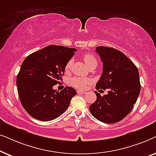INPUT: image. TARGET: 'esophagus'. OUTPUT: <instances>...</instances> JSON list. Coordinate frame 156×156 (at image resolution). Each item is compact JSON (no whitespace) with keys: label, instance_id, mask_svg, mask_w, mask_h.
I'll return each instance as SVG.
<instances>
[{"label":"esophagus","instance_id":"34e87169","mask_svg":"<svg viewBox=\"0 0 156 156\" xmlns=\"http://www.w3.org/2000/svg\"><path fill=\"white\" fill-rule=\"evenodd\" d=\"M77 94H86V91L77 90Z\"/></svg>","mask_w":156,"mask_h":156}]
</instances>
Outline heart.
Here are the masks:
<instances>
[{"label": "heart", "instance_id": "heart-1", "mask_svg": "<svg viewBox=\"0 0 156 156\" xmlns=\"http://www.w3.org/2000/svg\"><path fill=\"white\" fill-rule=\"evenodd\" d=\"M83 59H84V62L87 64V65L89 67V66L93 65V64L97 63V59L95 58V57L94 55L91 54H84L82 57ZM72 63H73V59H71L68 61V62L66 65L65 69L67 70L70 69V68L72 67ZM90 83V80L88 78H83V77H74L71 80V84L73 85L74 87L77 89H85Z\"/></svg>", "mask_w": 156, "mask_h": 156}]
</instances>
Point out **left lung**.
I'll return each instance as SVG.
<instances>
[{
    "instance_id": "left-lung-1",
    "label": "left lung",
    "mask_w": 156,
    "mask_h": 156,
    "mask_svg": "<svg viewBox=\"0 0 156 156\" xmlns=\"http://www.w3.org/2000/svg\"><path fill=\"white\" fill-rule=\"evenodd\" d=\"M103 62V72L96 89H108L89 106L92 116L101 122L114 123L125 118L136 104L140 91L139 72L129 57L112 48L99 46L96 49Z\"/></svg>"
}]
</instances>
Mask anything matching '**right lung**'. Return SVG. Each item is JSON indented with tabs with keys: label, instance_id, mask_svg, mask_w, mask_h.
Returning <instances> with one entry per match:
<instances>
[{
	"label": "right lung",
	"instance_id": "right-lung-1",
	"mask_svg": "<svg viewBox=\"0 0 156 156\" xmlns=\"http://www.w3.org/2000/svg\"><path fill=\"white\" fill-rule=\"evenodd\" d=\"M75 48L50 45L28 55L17 76V88L25 110L34 119L48 121L57 118L69 107L76 91L66 87L53 89L62 80L65 67Z\"/></svg>",
	"mask_w": 156,
	"mask_h": 156
}]
</instances>
